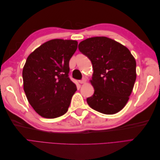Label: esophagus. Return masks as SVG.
<instances>
[{
  "label": "esophagus",
  "mask_w": 160,
  "mask_h": 160,
  "mask_svg": "<svg viewBox=\"0 0 160 160\" xmlns=\"http://www.w3.org/2000/svg\"><path fill=\"white\" fill-rule=\"evenodd\" d=\"M79 83H85V82H86V79L85 78H83L81 80H79Z\"/></svg>",
  "instance_id": "34e87169"
}]
</instances>
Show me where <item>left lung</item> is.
Returning <instances> with one entry per match:
<instances>
[{"instance_id": "1", "label": "left lung", "mask_w": 160, "mask_h": 160, "mask_svg": "<svg viewBox=\"0 0 160 160\" xmlns=\"http://www.w3.org/2000/svg\"><path fill=\"white\" fill-rule=\"evenodd\" d=\"M79 50L91 61L90 81L94 93L87 99L90 107L104 114H115L126 105L136 79V62L127 47L105 37L81 41Z\"/></svg>"}]
</instances>
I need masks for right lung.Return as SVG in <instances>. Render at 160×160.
I'll return each instance as SVG.
<instances>
[{
  "label": "right lung",
  "instance_id": "1",
  "mask_svg": "<svg viewBox=\"0 0 160 160\" xmlns=\"http://www.w3.org/2000/svg\"><path fill=\"white\" fill-rule=\"evenodd\" d=\"M77 45L73 40L52 39L27 57L22 70L24 91L34 110L43 118H59L68 110L77 91L69 77V63Z\"/></svg>",
  "mask_w": 160,
  "mask_h": 160
}]
</instances>
